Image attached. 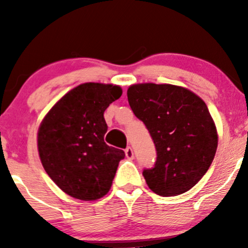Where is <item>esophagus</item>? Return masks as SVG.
I'll list each match as a JSON object with an SVG mask.
<instances>
[{
	"mask_svg": "<svg viewBox=\"0 0 248 248\" xmlns=\"http://www.w3.org/2000/svg\"><path fill=\"white\" fill-rule=\"evenodd\" d=\"M124 155H126V157H127V158H128V159H133V158H134L133 149H132L131 146H128L126 150H124Z\"/></svg>",
	"mask_w": 248,
	"mask_h": 248,
	"instance_id": "1",
	"label": "esophagus"
}]
</instances>
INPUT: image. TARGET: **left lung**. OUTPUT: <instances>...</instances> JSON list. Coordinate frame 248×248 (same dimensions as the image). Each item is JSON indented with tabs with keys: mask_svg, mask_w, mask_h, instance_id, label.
Returning a JSON list of instances; mask_svg holds the SVG:
<instances>
[{
	"mask_svg": "<svg viewBox=\"0 0 248 248\" xmlns=\"http://www.w3.org/2000/svg\"><path fill=\"white\" fill-rule=\"evenodd\" d=\"M127 97L156 146L154 168L142 171L149 188L162 197L189 191L211 166L218 142L205 102L185 87L152 82L132 85Z\"/></svg>",
	"mask_w": 248,
	"mask_h": 248,
	"instance_id": "left-lung-1",
	"label": "left lung"
}]
</instances>
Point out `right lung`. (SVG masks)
Here are the masks:
<instances>
[{"instance_id": "right-lung-1", "label": "right lung", "mask_w": 248, "mask_h": 248, "mask_svg": "<svg viewBox=\"0 0 248 248\" xmlns=\"http://www.w3.org/2000/svg\"><path fill=\"white\" fill-rule=\"evenodd\" d=\"M122 94L120 86L85 82L64 94L38 129L46 174L68 196L96 201L109 192L124 152L104 141V111Z\"/></svg>"}]
</instances>
